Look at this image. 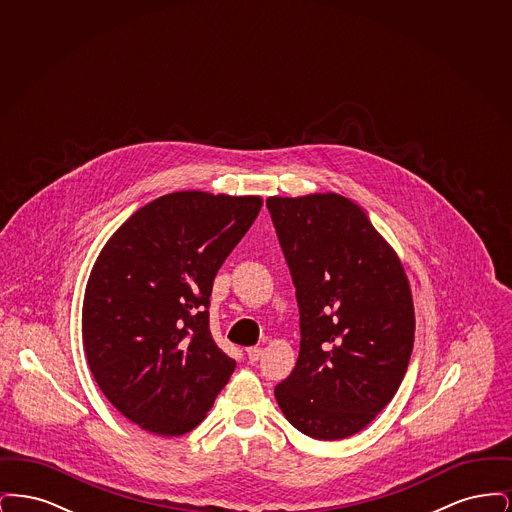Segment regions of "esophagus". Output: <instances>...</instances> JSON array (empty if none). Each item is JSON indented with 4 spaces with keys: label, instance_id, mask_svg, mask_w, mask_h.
<instances>
[{
    "label": "esophagus",
    "instance_id": "1",
    "mask_svg": "<svg viewBox=\"0 0 512 512\" xmlns=\"http://www.w3.org/2000/svg\"><path fill=\"white\" fill-rule=\"evenodd\" d=\"M245 353H247V359H249L251 363H257V361L263 357V349H261V347H247Z\"/></svg>",
    "mask_w": 512,
    "mask_h": 512
}]
</instances>
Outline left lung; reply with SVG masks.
Returning a JSON list of instances; mask_svg holds the SVG:
<instances>
[{
	"label": "left lung",
	"instance_id": "8db88e82",
	"mask_svg": "<svg viewBox=\"0 0 512 512\" xmlns=\"http://www.w3.org/2000/svg\"><path fill=\"white\" fill-rule=\"evenodd\" d=\"M299 305V359L274 397L293 428L332 441L361 432L399 390L414 305L401 259L340 194L267 199Z\"/></svg>",
	"mask_w": 512,
	"mask_h": 512
}]
</instances>
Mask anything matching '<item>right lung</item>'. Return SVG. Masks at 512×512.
Here are the masks:
<instances>
[{"mask_svg":"<svg viewBox=\"0 0 512 512\" xmlns=\"http://www.w3.org/2000/svg\"><path fill=\"white\" fill-rule=\"evenodd\" d=\"M261 207L259 195H161L99 251L82 343L103 395L142 430L188 434L228 384L236 361L211 336L209 297Z\"/></svg>","mask_w":512,"mask_h":512,"instance_id":"add662e5","label":"right lung"}]
</instances>
